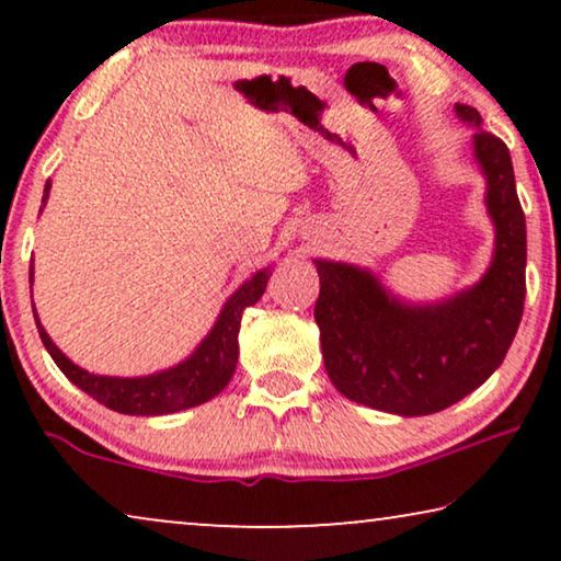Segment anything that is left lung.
Masks as SVG:
<instances>
[{
	"mask_svg": "<svg viewBox=\"0 0 561 561\" xmlns=\"http://www.w3.org/2000/svg\"><path fill=\"white\" fill-rule=\"evenodd\" d=\"M474 127L472 156L485 175L495 227L493 260L470 288L434 304L396 296L370 267L313 260V319L329 380L350 401L396 416H428L480 388L508 352L526 298V219L511 152L482 129L480 112L455 104Z\"/></svg>",
	"mask_w": 561,
	"mask_h": 561,
	"instance_id": "1",
	"label": "left lung"
}]
</instances>
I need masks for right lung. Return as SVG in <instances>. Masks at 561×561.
<instances>
[{
  "label": "right lung",
  "mask_w": 561,
  "mask_h": 561,
  "mask_svg": "<svg viewBox=\"0 0 561 561\" xmlns=\"http://www.w3.org/2000/svg\"><path fill=\"white\" fill-rule=\"evenodd\" d=\"M48 196L50 181L45 183L43 206L48 202ZM267 278H271V267H263V271H257L252 278L244 280L242 286L227 298V304L221 306L219 317L209 329V334L196 344V350L191 352L186 359H181V363L173 367H165V370L135 375V378L94 375L83 370V367L71 363V359L56 347V342L50 340V334L45 332L41 319H37L35 306L33 313L45 350H48L53 363L60 367V373H64L73 386H79L83 393H89L94 401L117 413H127V416H163V413H179L211 401L214 396H219L221 390L227 388V382L232 380L234 375L237 355H240L237 334H240L242 311L263 298ZM30 286H33V267H30Z\"/></svg>",
  "instance_id": "obj_1"
}]
</instances>
